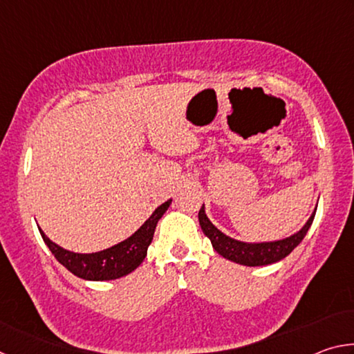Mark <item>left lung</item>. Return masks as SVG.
<instances>
[{
  "instance_id": "8db88e82",
  "label": "left lung",
  "mask_w": 354,
  "mask_h": 354,
  "mask_svg": "<svg viewBox=\"0 0 354 354\" xmlns=\"http://www.w3.org/2000/svg\"><path fill=\"white\" fill-rule=\"evenodd\" d=\"M314 217H315V211L306 221V225H304L297 234L283 239V241L266 242V243H245V242L234 241V239L227 237L223 234V232L218 231L217 227L211 223V220L206 217L205 206H201L198 212L201 230L209 237L214 250L217 251L220 256H223L225 259L242 263V266H248V267L268 266V263L284 259L287 254L292 253L293 248H297V245L303 241L304 236H306L308 230L310 227V225H313Z\"/></svg>"
}]
</instances>
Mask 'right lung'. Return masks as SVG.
<instances>
[{"label":"right lung","mask_w":354,"mask_h":354,"mask_svg":"<svg viewBox=\"0 0 354 354\" xmlns=\"http://www.w3.org/2000/svg\"><path fill=\"white\" fill-rule=\"evenodd\" d=\"M171 200L165 201L153 212L145 223H143L139 230H137L133 236L127 241L120 242L113 247L98 251V253L91 254H80L71 253L68 250H64L51 242L50 239L45 236V232L40 230L41 239L55 254L56 259L62 263V266L70 270L76 277L88 281H109L122 278L124 274L131 273L140 266L142 261L145 259L148 245L151 243L156 225H158L159 218L162 217L164 212L169 209Z\"/></svg>","instance_id":"1"}]
</instances>
